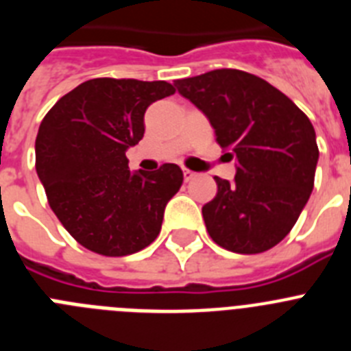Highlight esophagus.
Segmentation results:
<instances>
[{
	"mask_svg": "<svg viewBox=\"0 0 351 351\" xmlns=\"http://www.w3.org/2000/svg\"><path fill=\"white\" fill-rule=\"evenodd\" d=\"M182 173H184V181L186 182L191 181V179H193L195 176H197V173H195L193 170H190V169H182Z\"/></svg>",
	"mask_w": 351,
	"mask_h": 351,
	"instance_id": "1",
	"label": "esophagus"
}]
</instances>
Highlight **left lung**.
Returning a JSON list of instances; mask_svg holds the SVG:
<instances>
[{"mask_svg": "<svg viewBox=\"0 0 351 351\" xmlns=\"http://www.w3.org/2000/svg\"><path fill=\"white\" fill-rule=\"evenodd\" d=\"M176 88L237 158L234 181L214 178L218 193L202 207L210 239L243 255L274 247L315 186L318 145L309 117L267 80L234 68L176 80Z\"/></svg>", "mask_w": 351, "mask_h": 351, "instance_id": "left-lung-1", "label": "left lung"}]
</instances>
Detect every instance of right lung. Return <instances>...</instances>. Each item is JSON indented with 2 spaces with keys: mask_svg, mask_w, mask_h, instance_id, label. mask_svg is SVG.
<instances>
[{
  "mask_svg": "<svg viewBox=\"0 0 351 351\" xmlns=\"http://www.w3.org/2000/svg\"><path fill=\"white\" fill-rule=\"evenodd\" d=\"M176 93L165 80L91 79L40 123L35 167L49 206L80 246L104 256L144 250L161 230L182 170L132 173L125 151L144 137L145 108Z\"/></svg>",
  "mask_w": 351,
  "mask_h": 351,
  "instance_id": "obj_1",
  "label": "right lung"
}]
</instances>
